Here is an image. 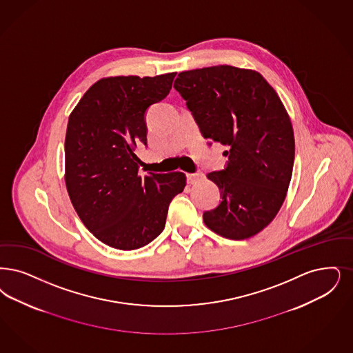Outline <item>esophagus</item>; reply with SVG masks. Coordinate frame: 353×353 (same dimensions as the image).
<instances>
[{"label": "esophagus", "mask_w": 353, "mask_h": 353, "mask_svg": "<svg viewBox=\"0 0 353 353\" xmlns=\"http://www.w3.org/2000/svg\"><path fill=\"white\" fill-rule=\"evenodd\" d=\"M203 177H205L203 173H186V180L189 183H196Z\"/></svg>", "instance_id": "esophagus-1"}]
</instances>
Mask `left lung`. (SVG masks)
Segmentation results:
<instances>
[{"label":"left lung","mask_w":353,"mask_h":353,"mask_svg":"<svg viewBox=\"0 0 353 353\" xmlns=\"http://www.w3.org/2000/svg\"><path fill=\"white\" fill-rule=\"evenodd\" d=\"M174 89L201 134L227 145L225 170L208 173L222 201L203 212L223 238H251L277 215L294 164V134L281 99L257 72L215 65L179 73Z\"/></svg>","instance_id":"8db88e82"}]
</instances>
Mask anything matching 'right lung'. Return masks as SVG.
Returning <instances> with one entry per match:
<instances>
[{
	"instance_id": "obj_1",
	"label": "right lung",
	"mask_w": 353,
	"mask_h": 353,
	"mask_svg": "<svg viewBox=\"0 0 353 353\" xmlns=\"http://www.w3.org/2000/svg\"><path fill=\"white\" fill-rule=\"evenodd\" d=\"M176 72L118 76L92 85L68 119L65 183L85 227L102 243L131 251L156 239L183 172L139 174L138 143L147 145L145 113L170 94Z\"/></svg>"
}]
</instances>
